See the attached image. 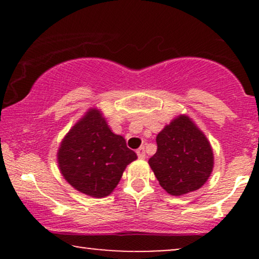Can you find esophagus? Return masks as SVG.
Segmentation results:
<instances>
[{"mask_svg":"<svg viewBox=\"0 0 259 259\" xmlns=\"http://www.w3.org/2000/svg\"><path fill=\"white\" fill-rule=\"evenodd\" d=\"M137 154H138V158H139V159H145V157H146V154H145L144 146H141V147L138 148Z\"/></svg>","mask_w":259,"mask_h":259,"instance_id":"obj_1","label":"esophagus"}]
</instances>
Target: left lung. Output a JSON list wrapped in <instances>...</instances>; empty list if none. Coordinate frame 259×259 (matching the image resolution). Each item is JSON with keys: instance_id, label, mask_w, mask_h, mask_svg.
Masks as SVG:
<instances>
[{"instance_id": "8db88e82", "label": "left lung", "mask_w": 259, "mask_h": 259, "mask_svg": "<svg viewBox=\"0 0 259 259\" xmlns=\"http://www.w3.org/2000/svg\"><path fill=\"white\" fill-rule=\"evenodd\" d=\"M150 164L159 184L171 196L200 189L213 169L210 141L185 114L177 116L157 136Z\"/></svg>"}]
</instances>
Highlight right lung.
<instances>
[{"label":"right lung","instance_id":"1","mask_svg":"<svg viewBox=\"0 0 259 259\" xmlns=\"http://www.w3.org/2000/svg\"><path fill=\"white\" fill-rule=\"evenodd\" d=\"M137 154L114 134L98 108L88 109L60 144L58 164L63 178L79 192L104 198L113 192Z\"/></svg>","mask_w":259,"mask_h":259}]
</instances>
